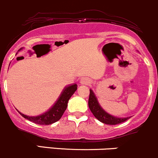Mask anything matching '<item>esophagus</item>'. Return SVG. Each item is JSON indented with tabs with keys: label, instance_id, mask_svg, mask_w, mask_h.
Instances as JSON below:
<instances>
[{
	"label": "esophagus",
	"instance_id": "obj_1",
	"mask_svg": "<svg viewBox=\"0 0 158 158\" xmlns=\"http://www.w3.org/2000/svg\"><path fill=\"white\" fill-rule=\"evenodd\" d=\"M81 83L82 84H89L91 83V81L88 77H83L81 80Z\"/></svg>",
	"mask_w": 158,
	"mask_h": 158
}]
</instances>
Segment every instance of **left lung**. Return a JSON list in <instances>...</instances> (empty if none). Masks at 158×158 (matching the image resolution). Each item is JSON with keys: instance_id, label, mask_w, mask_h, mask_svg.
Segmentation results:
<instances>
[{"instance_id": "obj_1", "label": "left lung", "mask_w": 158, "mask_h": 158, "mask_svg": "<svg viewBox=\"0 0 158 158\" xmlns=\"http://www.w3.org/2000/svg\"><path fill=\"white\" fill-rule=\"evenodd\" d=\"M88 106H89V109H90L93 114L95 116V118L97 120H99V121H101L102 123H106V124L116 125L118 124V123H123V122L128 120L129 118H130V117H127V118H118V117L113 116V115L107 113L100 106L96 95H95V93H93V91L91 89H89Z\"/></svg>"}]
</instances>
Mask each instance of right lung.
<instances>
[{
    "label": "right lung",
    "mask_w": 158,
    "mask_h": 158,
    "mask_svg": "<svg viewBox=\"0 0 158 158\" xmlns=\"http://www.w3.org/2000/svg\"><path fill=\"white\" fill-rule=\"evenodd\" d=\"M23 50V48L19 49V51ZM77 85L76 84H72L65 86L62 90V93L59 96V97L56 102L55 104L52 106L47 111H46L42 114L38 115V116H28L24 114H22L19 111V113L25 118V119L30 120L33 123L40 125H50L58 120L62 118L65 111L67 108L68 102L72 97L74 92L77 90Z\"/></svg>",
    "instance_id": "right-lung-1"
}]
</instances>
